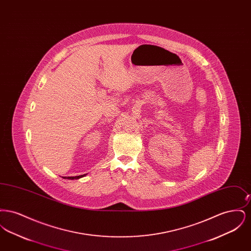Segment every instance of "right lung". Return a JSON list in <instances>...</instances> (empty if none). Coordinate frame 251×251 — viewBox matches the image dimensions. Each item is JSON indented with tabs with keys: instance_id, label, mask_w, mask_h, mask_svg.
Returning a JSON list of instances; mask_svg holds the SVG:
<instances>
[{
	"instance_id": "add662e5",
	"label": "right lung",
	"mask_w": 251,
	"mask_h": 251,
	"mask_svg": "<svg viewBox=\"0 0 251 251\" xmlns=\"http://www.w3.org/2000/svg\"><path fill=\"white\" fill-rule=\"evenodd\" d=\"M86 174H84V175H80V176H75V177H63L64 179H80V178H83L84 177Z\"/></svg>"
}]
</instances>
